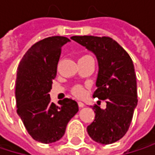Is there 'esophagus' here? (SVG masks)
Returning a JSON list of instances; mask_svg holds the SVG:
<instances>
[{
	"label": "esophagus",
	"instance_id": "1",
	"mask_svg": "<svg viewBox=\"0 0 155 155\" xmlns=\"http://www.w3.org/2000/svg\"><path fill=\"white\" fill-rule=\"evenodd\" d=\"M78 105H79V107H80V108H83V107H85V104H84L83 102H81V101H79V102H78Z\"/></svg>",
	"mask_w": 155,
	"mask_h": 155
}]
</instances>
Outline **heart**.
<instances>
[{
  "instance_id": "heart-1",
  "label": "heart",
  "mask_w": 155,
  "mask_h": 155,
  "mask_svg": "<svg viewBox=\"0 0 155 155\" xmlns=\"http://www.w3.org/2000/svg\"><path fill=\"white\" fill-rule=\"evenodd\" d=\"M74 93L77 96V97H82L85 94V90L83 87L81 86H75L74 88Z\"/></svg>"
}]
</instances>
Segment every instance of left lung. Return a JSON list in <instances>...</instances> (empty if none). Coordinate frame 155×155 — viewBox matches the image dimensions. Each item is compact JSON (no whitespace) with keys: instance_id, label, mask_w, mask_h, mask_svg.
Returning <instances> with one entry per match:
<instances>
[{"instance_id":"left-lung-1","label":"left lung","mask_w":155,"mask_h":155,"mask_svg":"<svg viewBox=\"0 0 155 155\" xmlns=\"http://www.w3.org/2000/svg\"><path fill=\"white\" fill-rule=\"evenodd\" d=\"M71 39L96 55L99 72L93 98L107 103L104 109L98 105L93 107L95 119L87 127V132L99 143H113L127 132L137 106L133 61L123 47L108 37L74 36Z\"/></svg>"}]
</instances>
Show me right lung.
Segmentation results:
<instances>
[{"label":"right lung","instance_id":"obj_1","mask_svg":"<svg viewBox=\"0 0 155 155\" xmlns=\"http://www.w3.org/2000/svg\"><path fill=\"white\" fill-rule=\"evenodd\" d=\"M68 42L69 38L59 36L37 42L24 54L17 71V113L31 137L43 143L61 139L79 110L74 100L66 98L57 106L49 95L61 48Z\"/></svg>","mask_w":155,"mask_h":155}]
</instances>
